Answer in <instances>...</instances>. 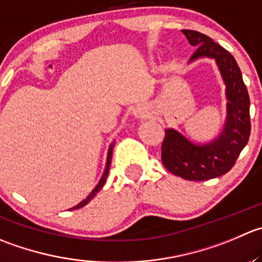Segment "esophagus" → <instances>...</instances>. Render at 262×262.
I'll list each match as a JSON object with an SVG mask.
<instances>
[{
    "instance_id": "34e87169",
    "label": "esophagus",
    "mask_w": 262,
    "mask_h": 262,
    "mask_svg": "<svg viewBox=\"0 0 262 262\" xmlns=\"http://www.w3.org/2000/svg\"><path fill=\"white\" fill-rule=\"evenodd\" d=\"M147 115V110L144 107H137L134 110V116L136 118H144Z\"/></svg>"
}]
</instances>
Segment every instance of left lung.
Here are the masks:
<instances>
[{"mask_svg": "<svg viewBox=\"0 0 262 262\" xmlns=\"http://www.w3.org/2000/svg\"><path fill=\"white\" fill-rule=\"evenodd\" d=\"M190 46L197 47L189 62L214 58L225 84L227 118L222 133L207 143H193L175 129H165L161 144L164 166L187 180H207L224 175L233 167L251 133L250 96L235 58L207 35L183 29Z\"/></svg>", "mask_w": 262, "mask_h": 262, "instance_id": "left-lung-1", "label": "left lung"}]
</instances>
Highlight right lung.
Instances as JSON below:
<instances>
[{
    "instance_id": "obj_1",
    "label": "right lung",
    "mask_w": 262,
    "mask_h": 262,
    "mask_svg": "<svg viewBox=\"0 0 262 262\" xmlns=\"http://www.w3.org/2000/svg\"><path fill=\"white\" fill-rule=\"evenodd\" d=\"M114 144H115V142H113V143L110 144V147H108V152H107V160H106V166H105V170H103V174H102V177H101L100 182H98V184L96 185L95 188H93V190H92V192L90 193V194H88V197H87V199H85V200H83L82 202H79V204H78L77 206L72 207V209H70V210H77V209H80V207L85 206V205H87L88 202L91 201V200H92V199H95V195L97 194V193L100 192V190H101V188H102L103 185H105V183H106V178H107V175H108V170H110V165H111V157H113V148H114Z\"/></svg>"
}]
</instances>
